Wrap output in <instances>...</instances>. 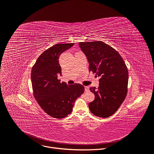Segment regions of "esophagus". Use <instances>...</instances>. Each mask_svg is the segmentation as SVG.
<instances>
[{"label": "esophagus", "instance_id": "esophagus-1", "mask_svg": "<svg viewBox=\"0 0 154 154\" xmlns=\"http://www.w3.org/2000/svg\"><path fill=\"white\" fill-rule=\"evenodd\" d=\"M85 91H86V92H88V91H90V88H89V87L88 86H85Z\"/></svg>", "mask_w": 154, "mask_h": 154}]
</instances>
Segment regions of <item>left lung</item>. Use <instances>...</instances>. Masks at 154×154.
<instances>
[{"instance_id": "obj_1", "label": "left lung", "mask_w": 154, "mask_h": 154, "mask_svg": "<svg viewBox=\"0 0 154 154\" xmlns=\"http://www.w3.org/2000/svg\"><path fill=\"white\" fill-rule=\"evenodd\" d=\"M79 45L89 63V71L99 77L97 88L91 87L94 100L89 103L90 112L106 118L113 115L125 99L128 79L123 58L112 47L102 41L80 42Z\"/></svg>"}]
</instances>
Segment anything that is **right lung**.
<instances>
[{"label": "right lung", "mask_w": 154, "mask_h": 154, "mask_svg": "<svg viewBox=\"0 0 154 154\" xmlns=\"http://www.w3.org/2000/svg\"><path fill=\"white\" fill-rule=\"evenodd\" d=\"M74 45V43H60L49 48L38 58L32 69L35 99L47 114L57 119L70 114L75 100L84 93L82 85H68L58 79V76L61 75L59 57Z\"/></svg>", "instance_id": "1"}]
</instances>
